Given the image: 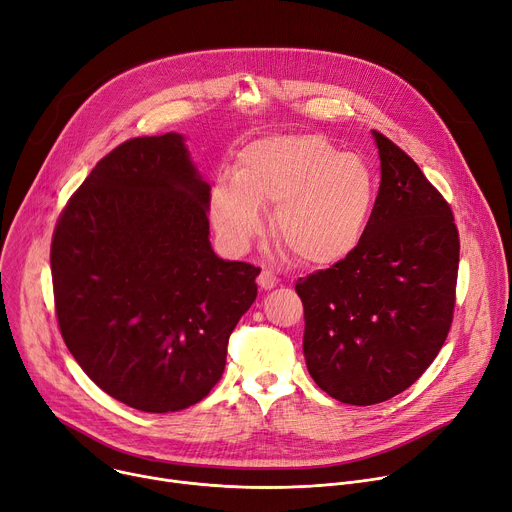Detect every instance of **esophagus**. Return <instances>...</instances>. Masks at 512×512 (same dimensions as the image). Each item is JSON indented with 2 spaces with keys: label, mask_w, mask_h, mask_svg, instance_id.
I'll use <instances>...</instances> for the list:
<instances>
[{
  "label": "esophagus",
  "mask_w": 512,
  "mask_h": 512,
  "mask_svg": "<svg viewBox=\"0 0 512 512\" xmlns=\"http://www.w3.org/2000/svg\"><path fill=\"white\" fill-rule=\"evenodd\" d=\"M257 284H259L261 290H271V288H276L278 278H276V274L271 269H263L261 274H259V278H257Z\"/></svg>",
  "instance_id": "obj_1"
}]
</instances>
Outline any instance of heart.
Listing matches in <instances>:
<instances>
[{
    "label": "heart",
    "instance_id": "b5f03b06",
    "mask_svg": "<svg viewBox=\"0 0 512 512\" xmlns=\"http://www.w3.org/2000/svg\"><path fill=\"white\" fill-rule=\"evenodd\" d=\"M374 175L356 154H339L321 135H271L238 154L236 175L212 189V218L230 249H245L263 228L261 206L306 265H331L360 245L374 203Z\"/></svg>",
    "mask_w": 512,
    "mask_h": 512
}]
</instances>
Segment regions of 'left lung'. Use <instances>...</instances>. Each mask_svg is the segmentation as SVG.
Here are the masks:
<instances>
[{
  "label": "left lung",
  "mask_w": 512,
  "mask_h": 512,
  "mask_svg": "<svg viewBox=\"0 0 512 512\" xmlns=\"http://www.w3.org/2000/svg\"><path fill=\"white\" fill-rule=\"evenodd\" d=\"M372 135L381 187L360 245L296 282L306 368L350 405L414 385L445 344L457 300L459 230L449 201L397 144Z\"/></svg>",
  "instance_id": "left-lung-1"
}]
</instances>
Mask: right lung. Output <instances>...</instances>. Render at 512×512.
Instances as JSON below:
<instances>
[{
    "label": "right lung",
    "mask_w": 512,
    "mask_h": 512,
    "mask_svg": "<svg viewBox=\"0 0 512 512\" xmlns=\"http://www.w3.org/2000/svg\"><path fill=\"white\" fill-rule=\"evenodd\" d=\"M210 185L183 135H144L98 160L51 241L63 342L117 401L150 414L206 397L257 296L259 267L210 245Z\"/></svg>",
    "instance_id": "obj_1"
}]
</instances>
